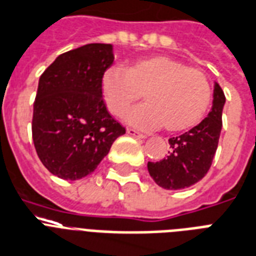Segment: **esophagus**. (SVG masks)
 Here are the masks:
<instances>
[{
    "mask_svg": "<svg viewBox=\"0 0 256 256\" xmlns=\"http://www.w3.org/2000/svg\"><path fill=\"white\" fill-rule=\"evenodd\" d=\"M126 134L130 136H134V138H139V139H146V135L139 132V130H134V128H126Z\"/></svg>",
    "mask_w": 256,
    "mask_h": 256,
    "instance_id": "1",
    "label": "esophagus"
}]
</instances>
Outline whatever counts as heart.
Instances as JSON below:
<instances>
[{
    "instance_id": "obj_1",
    "label": "heart",
    "mask_w": 256,
    "mask_h": 256,
    "mask_svg": "<svg viewBox=\"0 0 256 256\" xmlns=\"http://www.w3.org/2000/svg\"><path fill=\"white\" fill-rule=\"evenodd\" d=\"M100 92L106 109L116 117L122 116L143 93L146 102L126 113V122L140 130L164 126L168 132L197 126L212 101L205 72L167 55L140 58L126 70L108 68L101 76Z\"/></svg>"
}]
</instances>
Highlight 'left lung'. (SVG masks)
<instances>
[{
  "label": "left lung",
  "mask_w": 256,
  "mask_h": 256,
  "mask_svg": "<svg viewBox=\"0 0 256 256\" xmlns=\"http://www.w3.org/2000/svg\"><path fill=\"white\" fill-rule=\"evenodd\" d=\"M226 96L214 84L212 110L198 126L176 138H170V151L159 162H148L150 176L163 189H185L197 184L210 168L222 126Z\"/></svg>",
  "instance_id": "left-lung-1"
}]
</instances>
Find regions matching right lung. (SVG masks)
Here are the masks:
<instances>
[{"mask_svg":"<svg viewBox=\"0 0 256 256\" xmlns=\"http://www.w3.org/2000/svg\"><path fill=\"white\" fill-rule=\"evenodd\" d=\"M112 44L92 43L59 55L39 80L32 138L48 172L62 180L89 176L126 128L113 118L100 82L112 66Z\"/></svg>","mask_w":256,"mask_h":256,"instance_id":"1","label":"right lung"}]
</instances>
